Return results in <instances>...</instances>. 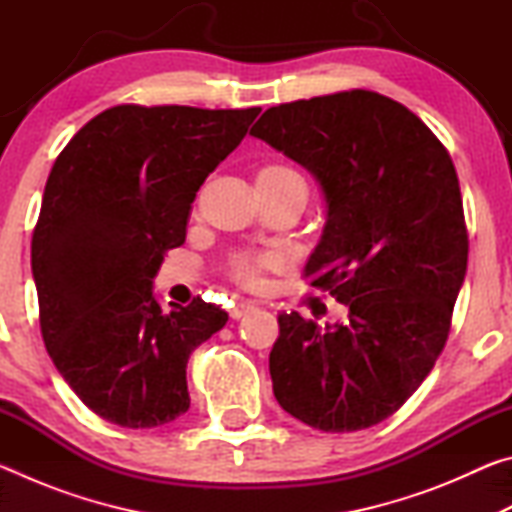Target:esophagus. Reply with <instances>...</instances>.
Listing matches in <instances>:
<instances>
[{"instance_id":"obj_1","label":"esophagus","mask_w":512,"mask_h":512,"mask_svg":"<svg viewBox=\"0 0 512 512\" xmlns=\"http://www.w3.org/2000/svg\"><path fill=\"white\" fill-rule=\"evenodd\" d=\"M255 309V302H250V300H241V302H237L235 307L230 309V318L232 320H239L241 316H246L248 311H253Z\"/></svg>"}]
</instances>
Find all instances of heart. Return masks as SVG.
Segmentation results:
<instances>
[{
	"label": "heart",
	"instance_id": "obj_1",
	"mask_svg": "<svg viewBox=\"0 0 512 512\" xmlns=\"http://www.w3.org/2000/svg\"><path fill=\"white\" fill-rule=\"evenodd\" d=\"M300 176L293 169L284 167V164H268L262 171L257 173V180H298ZM302 180V178H300ZM271 262L266 257H253V255H241L232 264V273H235L237 280L241 282H255L259 268Z\"/></svg>",
	"mask_w": 512,
	"mask_h": 512
}]
</instances>
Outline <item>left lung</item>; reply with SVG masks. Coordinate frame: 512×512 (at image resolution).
Returning <instances> with one entry per match:
<instances>
[{
    "label": "left lung",
    "mask_w": 512,
    "mask_h": 512,
    "mask_svg": "<svg viewBox=\"0 0 512 512\" xmlns=\"http://www.w3.org/2000/svg\"><path fill=\"white\" fill-rule=\"evenodd\" d=\"M250 135L318 183L325 228L307 275L348 307L325 327L280 316L275 400L320 431L368 429L418 391L445 348L467 268L454 162L420 117L368 90L268 108Z\"/></svg>",
    "instance_id": "1"
}]
</instances>
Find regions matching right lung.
Wrapping results in <instances>:
<instances>
[{
    "label": "right lung",
    "mask_w": 512,
    "mask_h": 512,
    "mask_svg": "<svg viewBox=\"0 0 512 512\" xmlns=\"http://www.w3.org/2000/svg\"><path fill=\"white\" fill-rule=\"evenodd\" d=\"M259 112L115 106L56 158L31 241L40 329L99 418L153 429L189 409V354L228 314L201 298L162 309L153 280L185 241L196 192Z\"/></svg>",
    "instance_id": "add662e5"
}]
</instances>
